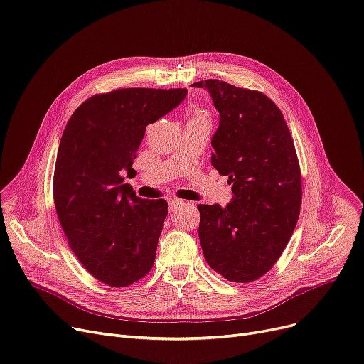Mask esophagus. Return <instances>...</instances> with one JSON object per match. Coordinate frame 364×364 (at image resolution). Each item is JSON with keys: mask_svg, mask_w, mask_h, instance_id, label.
Returning a JSON list of instances; mask_svg holds the SVG:
<instances>
[{"mask_svg": "<svg viewBox=\"0 0 364 364\" xmlns=\"http://www.w3.org/2000/svg\"><path fill=\"white\" fill-rule=\"evenodd\" d=\"M183 203H184V200H181V199L171 198V199H169V210H171V211H176L177 208H180V207H181Z\"/></svg>", "mask_w": 364, "mask_h": 364, "instance_id": "esophagus-1", "label": "esophagus"}]
</instances>
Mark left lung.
Returning a JSON list of instances; mask_svg holds the SVG:
<instances>
[{
    "instance_id": "1",
    "label": "left lung",
    "mask_w": 364,
    "mask_h": 364,
    "mask_svg": "<svg viewBox=\"0 0 364 364\" xmlns=\"http://www.w3.org/2000/svg\"><path fill=\"white\" fill-rule=\"evenodd\" d=\"M192 87L208 90L220 114L211 165L233 193L226 207L198 205L203 257L228 281L251 282L275 264L297 223L302 181L293 138L262 92L211 78Z\"/></svg>"
}]
</instances>
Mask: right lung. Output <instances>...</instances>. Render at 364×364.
<instances>
[{"label":"right lung","mask_w":364,"mask_h":364,"mask_svg":"<svg viewBox=\"0 0 364 364\" xmlns=\"http://www.w3.org/2000/svg\"><path fill=\"white\" fill-rule=\"evenodd\" d=\"M187 89L129 87L95 95L73 113L58 149L53 198L59 223L86 271L126 287L153 267L168 202L135 195L132 168L147 124L186 98Z\"/></svg>","instance_id":"add662e5"}]
</instances>
